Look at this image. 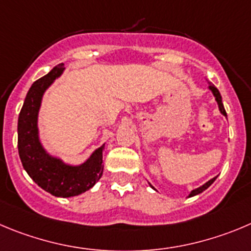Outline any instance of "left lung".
Returning a JSON list of instances; mask_svg holds the SVG:
<instances>
[{"label": "left lung", "instance_id": "obj_1", "mask_svg": "<svg viewBox=\"0 0 251 251\" xmlns=\"http://www.w3.org/2000/svg\"><path fill=\"white\" fill-rule=\"evenodd\" d=\"M209 89H210V90H212L213 95H214V97H215V100H217L218 106H219V110H221V112L224 115V116H226V109H224L223 101H222V95H221V93H219V90H218V89L215 88V86L213 85V84H209ZM215 179H217V177H214V178H212V179H210V181H208L207 183H204V184H203V186L198 187V188H197V189H193V191H192L191 193H189V197H193V196H197V194L202 193V192L205 191V189H207L208 187H209L210 184H212L213 182L215 181ZM152 188H153V187H152Z\"/></svg>", "mask_w": 251, "mask_h": 251}]
</instances>
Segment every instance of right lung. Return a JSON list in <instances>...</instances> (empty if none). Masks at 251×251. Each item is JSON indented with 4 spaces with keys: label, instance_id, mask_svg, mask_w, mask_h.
<instances>
[{
    "label": "right lung",
    "instance_id": "obj_1",
    "mask_svg": "<svg viewBox=\"0 0 251 251\" xmlns=\"http://www.w3.org/2000/svg\"><path fill=\"white\" fill-rule=\"evenodd\" d=\"M64 70L60 63L47 75L32 84L18 116V153L23 168L41 188L55 197H74L84 193L97 183L102 176L104 145L93 152L80 166L65 165L62 160L51 157L42 147L38 137V111L42 97Z\"/></svg>",
    "mask_w": 251,
    "mask_h": 251
}]
</instances>
